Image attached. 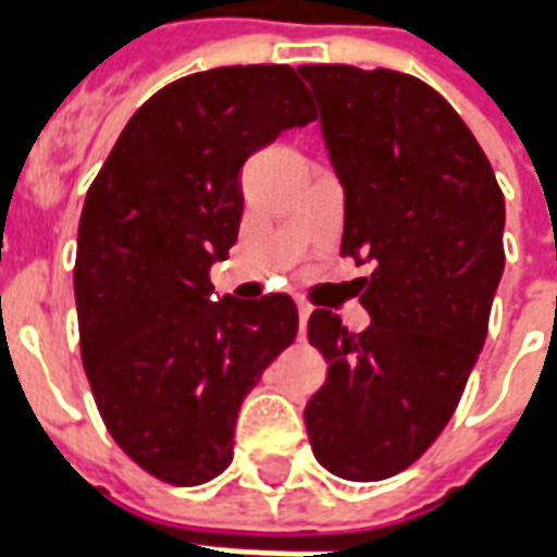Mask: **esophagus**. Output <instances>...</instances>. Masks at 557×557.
I'll return each mask as SVG.
<instances>
[{"instance_id":"obj_1","label":"esophagus","mask_w":557,"mask_h":557,"mask_svg":"<svg viewBox=\"0 0 557 557\" xmlns=\"http://www.w3.org/2000/svg\"><path fill=\"white\" fill-rule=\"evenodd\" d=\"M310 313H313V307L298 304V325H301V334H304V327H307V319H310Z\"/></svg>"}]
</instances>
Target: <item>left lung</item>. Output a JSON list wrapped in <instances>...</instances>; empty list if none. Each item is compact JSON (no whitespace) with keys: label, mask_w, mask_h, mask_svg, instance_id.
Wrapping results in <instances>:
<instances>
[{"label":"left lung","mask_w":557,"mask_h":557,"mask_svg":"<svg viewBox=\"0 0 557 557\" xmlns=\"http://www.w3.org/2000/svg\"><path fill=\"white\" fill-rule=\"evenodd\" d=\"M343 184V256L370 327L315 310L307 337L327 379L304 423L315 459L343 480H385L430 447L486 339L504 274V196L474 134L418 77L301 65Z\"/></svg>","instance_id":"obj_1"}]
</instances>
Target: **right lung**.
<instances>
[{
    "instance_id": "obj_1",
    "label": "right lung",
    "mask_w": 557,
    "mask_h": 557,
    "mask_svg": "<svg viewBox=\"0 0 557 557\" xmlns=\"http://www.w3.org/2000/svg\"><path fill=\"white\" fill-rule=\"evenodd\" d=\"M313 119L289 65L199 71L131 115L86 194L83 367L115 444L163 483L230 466L244 397L298 334L289 295L214 301L208 271L238 238L244 160Z\"/></svg>"
}]
</instances>
